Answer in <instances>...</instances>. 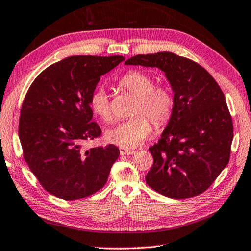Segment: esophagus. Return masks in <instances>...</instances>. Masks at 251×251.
Returning a JSON list of instances; mask_svg holds the SVG:
<instances>
[{
    "label": "esophagus",
    "instance_id": "esophagus-1",
    "mask_svg": "<svg viewBox=\"0 0 251 251\" xmlns=\"http://www.w3.org/2000/svg\"><path fill=\"white\" fill-rule=\"evenodd\" d=\"M119 150H120L121 155H133L135 152L133 150H127V148H125V147H120Z\"/></svg>",
    "mask_w": 251,
    "mask_h": 251
}]
</instances>
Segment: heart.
I'll list each match as a JSON object with an SVG mask.
<instances>
[{
	"mask_svg": "<svg viewBox=\"0 0 251 251\" xmlns=\"http://www.w3.org/2000/svg\"><path fill=\"white\" fill-rule=\"evenodd\" d=\"M154 79L143 71L132 70L119 81V85L136 97L131 119L120 121L105 133L106 141L120 147L132 148L141 145L152 131L151 120L160 126L169 119L173 107V97L165 85H154ZM90 107L104 121H111L112 114L108 94L104 88H97L90 97ZM140 115H139L138 114ZM143 115H142L141 114ZM146 114V116L144 115Z\"/></svg>",
	"mask_w": 251,
	"mask_h": 251,
	"instance_id": "obj_1",
	"label": "heart"
}]
</instances>
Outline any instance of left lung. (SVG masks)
<instances>
[{
    "mask_svg": "<svg viewBox=\"0 0 251 251\" xmlns=\"http://www.w3.org/2000/svg\"><path fill=\"white\" fill-rule=\"evenodd\" d=\"M125 64L160 69L173 92L170 119L150 147L148 186L176 199L203 193L231 155L233 122L223 92L201 65L170 52L136 55Z\"/></svg>",
    "mask_w": 251,
    "mask_h": 251,
    "instance_id": "obj_1",
    "label": "left lung"
}]
</instances>
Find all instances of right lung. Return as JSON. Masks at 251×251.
<instances>
[{"instance_id": "1", "label": "right lung", "mask_w": 251, "mask_h": 251, "mask_svg": "<svg viewBox=\"0 0 251 251\" xmlns=\"http://www.w3.org/2000/svg\"><path fill=\"white\" fill-rule=\"evenodd\" d=\"M124 56H70L50 65L30 86L19 118V141L30 170L45 190L65 199L88 197L103 187L119 148H83L101 133L90 97L100 76Z\"/></svg>"}]
</instances>
